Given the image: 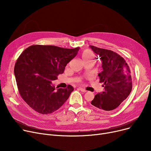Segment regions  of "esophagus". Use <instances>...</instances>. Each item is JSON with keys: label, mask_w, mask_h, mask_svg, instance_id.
<instances>
[{"label": "esophagus", "mask_w": 151, "mask_h": 151, "mask_svg": "<svg viewBox=\"0 0 151 151\" xmlns=\"http://www.w3.org/2000/svg\"><path fill=\"white\" fill-rule=\"evenodd\" d=\"M79 89H80L81 92H87V91L86 90V89H83V88H79Z\"/></svg>", "instance_id": "1"}]
</instances>
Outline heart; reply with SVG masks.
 <instances>
[{
  "label": "heart",
  "instance_id": "b5f03b06",
  "mask_svg": "<svg viewBox=\"0 0 151 151\" xmlns=\"http://www.w3.org/2000/svg\"><path fill=\"white\" fill-rule=\"evenodd\" d=\"M94 53L91 50H86L82 53V58L85 62H93L94 60Z\"/></svg>",
  "mask_w": 151,
  "mask_h": 151
}]
</instances>
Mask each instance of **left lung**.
<instances>
[{"label": "left lung", "instance_id": "left-lung-1", "mask_svg": "<svg viewBox=\"0 0 151 151\" xmlns=\"http://www.w3.org/2000/svg\"><path fill=\"white\" fill-rule=\"evenodd\" d=\"M102 61L103 71L99 74L104 91L95 96L91 104L104 111H111L128 97L132 89V73L125 59L117 53L90 46Z\"/></svg>", "mask_w": 151, "mask_h": 151}]
</instances>
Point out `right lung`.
I'll return each mask as SVG.
<instances>
[{
    "instance_id": "add662e5",
    "label": "right lung",
    "mask_w": 151,
    "mask_h": 151,
    "mask_svg": "<svg viewBox=\"0 0 151 151\" xmlns=\"http://www.w3.org/2000/svg\"><path fill=\"white\" fill-rule=\"evenodd\" d=\"M80 47L73 49L51 45H35L24 51L15 63L14 73L19 93L36 112L51 114L58 110L70 97L74 88L55 90L52 81L63 73Z\"/></svg>"
}]
</instances>
